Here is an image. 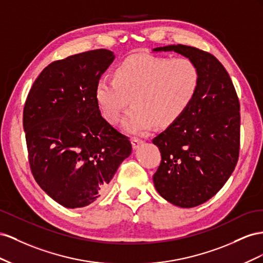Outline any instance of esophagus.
I'll list each match as a JSON object with an SVG mask.
<instances>
[{
    "label": "esophagus",
    "mask_w": 263,
    "mask_h": 263,
    "mask_svg": "<svg viewBox=\"0 0 263 263\" xmlns=\"http://www.w3.org/2000/svg\"><path fill=\"white\" fill-rule=\"evenodd\" d=\"M131 143H132V147H133L134 149H137V148H139V147H140L142 144H143V141L134 138V139H132Z\"/></svg>",
    "instance_id": "esophagus-1"
}]
</instances>
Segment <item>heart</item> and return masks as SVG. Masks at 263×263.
<instances>
[{
  "label": "heart",
  "instance_id": "heart-1",
  "mask_svg": "<svg viewBox=\"0 0 263 263\" xmlns=\"http://www.w3.org/2000/svg\"><path fill=\"white\" fill-rule=\"evenodd\" d=\"M200 82L198 67L189 58L133 55L120 63L115 77L104 74L97 81L96 99L103 117L124 130L142 134L176 123L190 109Z\"/></svg>",
  "mask_w": 263,
  "mask_h": 263
}]
</instances>
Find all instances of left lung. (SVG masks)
I'll return each instance as SVG.
<instances>
[{"label": "left lung", "instance_id": "1", "mask_svg": "<svg viewBox=\"0 0 263 263\" xmlns=\"http://www.w3.org/2000/svg\"><path fill=\"white\" fill-rule=\"evenodd\" d=\"M153 50L175 51L199 69V88L190 109L153 139L162 156L153 175L157 193L175 206L196 207L219 192L237 165L239 99L227 70L214 55L179 44Z\"/></svg>", "mask_w": 263, "mask_h": 263}]
</instances>
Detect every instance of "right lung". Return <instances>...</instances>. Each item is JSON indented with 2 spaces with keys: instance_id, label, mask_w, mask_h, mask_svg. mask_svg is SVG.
I'll return each mask as SVG.
<instances>
[{
  "instance_id": "add662e5",
  "label": "right lung",
  "mask_w": 263,
  "mask_h": 263,
  "mask_svg": "<svg viewBox=\"0 0 263 263\" xmlns=\"http://www.w3.org/2000/svg\"><path fill=\"white\" fill-rule=\"evenodd\" d=\"M96 49L49 64L29 90L23 111L28 162L41 189L58 204L81 208L102 197L129 138L102 118L96 86L114 62Z\"/></svg>"
}]
</instances>
